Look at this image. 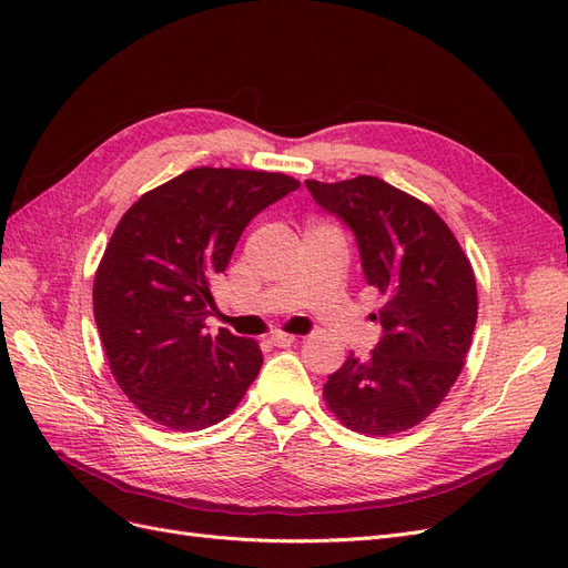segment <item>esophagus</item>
I'll list each match as a JSON object with an SVG mask.
<instances>
[{
	"label": "esophagus",
	"instance_id": "1",
	"mask_svg": "<svg viewBox=\"0 0 568 568\" xmlns=\"http://www.w3.org/2000/svg\"><path fill=\"white\" fill-rule=\"evenodd\" d=\"M298 335H291V333H275L270 337V345L275 347H291L293 343H296Z\"/></svg>",
	"mask_w": 568,
	"mask_h": 568
}]
</instances>
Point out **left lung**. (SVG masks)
I'll list each match as a JSON object with an SVG mask.
<instances>
[{
  "mask_svg": "<svg viewBox=\"0 0 568 568\" xmlns=\"http://www.w3.org/2000/svg\"><path fill=\"white\" fill-rule=\"evenodd\" d=\"M320 205L356 235L363 275L379 293L382 337L328 375L324 400L347 428L394 436L424 422L457 382L478 322L468 256L426 202L387 181H305Z\"/></svg>",
  "mask_w": 568,
  "mask_h": 568,
  "instance_id": "left-lung-1",
  "label": "left lung"
}]
</instances>
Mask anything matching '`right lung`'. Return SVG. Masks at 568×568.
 <instances>
[{
    "label": "right lung",
    "instance_id": "1",
    "mask_svg": "<svg viewBox=\"0 0 568 568\" xmlns=\"http://www.w3.org/2000/svg\"><path fill=\"white\" fill-rule=\"evenodd\" d=\"M301 181L195 168L144 193L113 231L93 282L111 375L151 422L200 430L229 417L263 366L256 339L205 331L212 282L258 212Z\"/></svg>",
    "mask_w": 568,
    "mask_h": 568
}]
</instances>
